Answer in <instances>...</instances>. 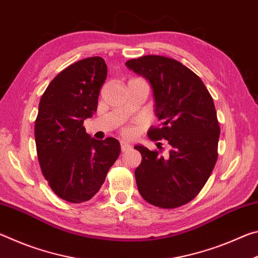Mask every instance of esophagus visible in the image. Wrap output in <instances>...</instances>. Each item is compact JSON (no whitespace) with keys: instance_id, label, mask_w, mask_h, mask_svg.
<instances>
[{"instance_id":"1","label":"esophagus","mask_w":258,"mask_h":258,"mask_svg":"<svg viewBox=\"0 0 258 258\" xmlns=\"http://www.w3.org/2000/svg\"><path fill=\"white\" fill-rule=\"evenodd\" d=\"M130 149H131L130 143L125 142V141H121L120 142V150H121V152H126V151L130 150Z\"/></svg>"}]
</instances>
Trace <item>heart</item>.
<instances>
[{
  "mask_svg": "<svg viewBox=\"0 0 258 258\" xmlns=\"http://www.w3.org/2000/svg\"><path fill=\"white\" fill-rule=\"evenodd\" d=\"M132 133H133V130L131 128V127H126V128L123 130V134L126 135V137H130V135L132 134Z\"/></svg>",
  "mask_w": 258,
  "mask_h": 258,
  "instance_id": "obj_1",
  "label": "heart"
}]
</instances>
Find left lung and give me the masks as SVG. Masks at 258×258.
Listing matches in <instances>:
<instances>
[{
    "label": "left lung",
    "mask_w": 258,
    "mask_h": 258,
    "mask_svg": "<svg viewBox=\"0 0 258 258\" xmlns=\"http://www.w3.org/2000/svg\"><path fill=\"white\" fill-rule=\"evenodd\" d=\"M126 66L146 77L154 90L160 124L151 126L148 137L167 140L172 147L167 158L160 151L134 147L142 156L135 169L140 195L156 207L183 206L202 191L217 160L221 128L212 95L199 76L167 56L143 55Z\"/></svg>",
    "instance_id": "1"
}]
</instances>
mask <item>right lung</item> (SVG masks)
Listing matches in <instances>:
<instances>
[{
    "instance_id": "add662e5",
    "label": "right lung",
    "mask_w": 258,
    "mask_h": 258,
    "mask_svg": "<svg viewBox=\"0 0 258 258\" xmlns=\"http://www.w3.org/2000/svg\"><path fill=\"white\" fill-rule=\"evenodd\" d=\"M107 77L101 56L77 61L59 73L43 93L35 120V142L43 176L59 198L87 202L100 190L118 158L116 139L94 140L83 123L97 111Z\"/></svg>"
}]
</instances>
